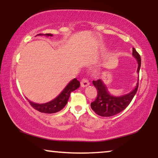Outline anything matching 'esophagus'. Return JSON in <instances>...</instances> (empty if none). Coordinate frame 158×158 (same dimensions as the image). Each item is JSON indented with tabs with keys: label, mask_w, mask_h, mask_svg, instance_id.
I'll return each mask as SVG.
<instances>
[{
	"label": "esophagus",
	"mask_w": 158,
	"mask_h": 158,
	"mask_svg": "<svg viewBox=\"0 0 158 158\" xmlns=\"http://www.w3.org/2000/svg\"><path fill=\"white\" fill-rule=\"evenodd\" d=\"M89 84V81H88V79L86 78H83L81 80V86L82 87H85L87 86Z\"/></svg>",
	"instance_id": "34e87169"
}]
</instances>
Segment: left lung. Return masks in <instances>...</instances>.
Segmentation results:
<instances>
[{"mask_svg":"<svg viewBox=\"0 0 158 158\" xmlns=\"http://www.w3.org/2000/svg\"><path fill=\"white\" fill-rule=\"evenodd\" d=\"M132 55L138 62L137 72L139 73L141 66L140 55L135 48H132ZM92 83L97 90V97L94 102L91 103V107L99 116L112 117L121 112L130 104L138 89L139 79L136 87L132 92L120 97H114L111 95L101 79L93 81Z\"/></svg>","mask_w":158,"mask_h":158,"instance_id":"8db88e82","label":"left lung"}]
</instances>
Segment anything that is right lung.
<instances>
[{"label": "right lung", "instance_id": "obj_1", "mask_svg": "<svg viewBox=\"0 0 158 158\" xmlns=\"http://www.w3.org/2000/svg\"><path fill=\"white\" fill-rule=\"evenodd\" d=\"M39 35H44L42 34H39ZM47 36H52V34H46ZM80 86L79 81L76 78L74 79L72 81H71L68 85L64 88V89L62 91L61 94L58 96L56 98L53 99L52 101L45 104H36L34 102L28 100L33 108H34L35 110L39 111L42 113H46V114H52V113H56L61 110L66 104H67L69 98L70 97L71 92L73 91L76 90Z\"/></svg>", "mask_w": 158, "mask_h": 158}]
</instances>
